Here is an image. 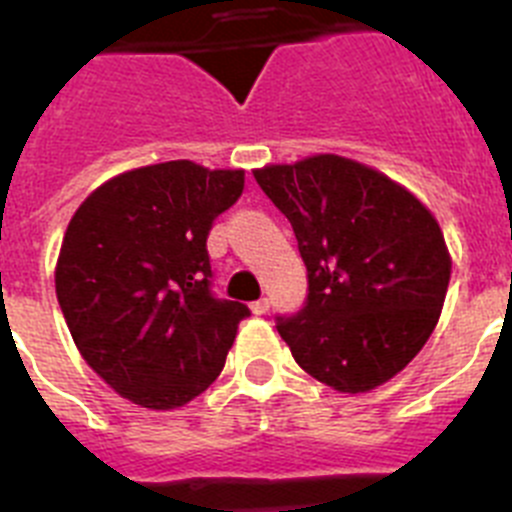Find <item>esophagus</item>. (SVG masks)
I'll list each match as a JSON object with an SVG mask.
<instances>
[{
    "instance_id": "esophagus-1",
    "label": "esophagus",
    "mask_w": 512,
    "mask_h": 512,
    "mask_svg": "<svg viewBox=\"0 0 512 512\" xmlns=\"http://www.w3.org/2000/svg\"><path fill=\"white\" fill-rule=\"evenodd\" d=\"M251 310H253V315H264V312L269 310V300H266V297H261V300L251 302Z\"/></svg>"
}]
</instances>
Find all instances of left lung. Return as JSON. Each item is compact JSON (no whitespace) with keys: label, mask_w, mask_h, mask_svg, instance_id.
<instances>
[{"label":"left lung","mask_w":512,"mask_h":512,"mask_svg":"<svg viewBox=\"0 0 512 512\" xmlns=\"http://www.w3.org/2000/svg\"><path fill=\"white\" fill-rule=\"evenodd\" d=\"M253 176L307 266L305 307L277 318L295 361L348 395L390 382L441 318L451 256L436 217L382 171L333 153Z\"/></svg>","instance_id":"1"}]
</instances>
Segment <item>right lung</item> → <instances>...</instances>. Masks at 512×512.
Returning a JSON list of instances; mask_svg holds the SVG:
<instances>
[{
	"instance_id": "add662e5",
	"label": "right lung",
	"mask_w": 512,
	"mask_h": 512,
	"mask_svg": "<svg viewBox=\"0 0 512 512\" xmlns=\"http://www.w3.org/2000/svg\"><path fill=\"white\" fill-rule=\"evenodd\" d=\"M241 169L166 161L112 176L71 217L56 295L79 354L140 408L187 405L223 372L243 302L210 289L207 235Z\"/></svg>"
}]
</instances>
